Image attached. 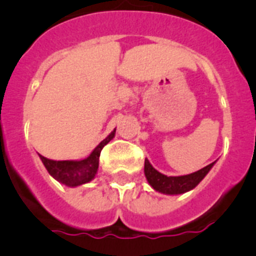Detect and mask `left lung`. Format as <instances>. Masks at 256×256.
Instances as JSON below:
<instances>
[{
	"label": "left lung",
	"mask_w": 256,
	"mask_h": 256,
	"mask_svg": "<svg viewBox=\"0 0 256 256\" xmlns=\"http://www.w3.org/2000/svg\"><path fill=\"white\" fill-rule=\"evenodd\" d=\"M214 164L216 162H212V164L206 165L205 168L200 169L195 173L187 174V176L168 177V176L156 170L150 164V162L146 159L144 160V176H146L148 182L150 183V186L155 191L162 192L165 195H180V194H184V192H188L192 188H195L198 183L204 180V177L209 173Z\"/></svg>",
	"instance_id": "1"
}]
</instances>
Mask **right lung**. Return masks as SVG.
<instances>
[{
    "label": "right lung",
    "instance_id": "obj_1",
    "mask_svg": "<svg viewBox=\"0 0 256 256\" xmlns=\"http://www.w3.org/2000/svg\"><path fill=\"white\" fill-rule=\"evenodd\" d=\"M114 136L115 130L104 141L97 144L88 158L83 160H58L56 162V160L47 159L42 155H40V158L50 176H52L58 182L62 183L68 187L82 186L84 183L91 182L96 177L101 150L105 144H108L114 138Z\"/></svg>",
    "mask_w": 256,
    "mask_h": 256
}]
</instances>
